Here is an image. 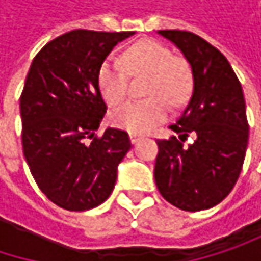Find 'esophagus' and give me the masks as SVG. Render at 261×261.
<instances>
[{"label":"esophagus","mask_w":261,"mask_h":261,"mask_svg":"<svg viewBox=\"0 0 261 261\" xmlns=\"http://www.w3.org/2000/svg\"><path fill=\"white\" fill-rule=\"evenodd\" d=\"M140 139H142V136H140V134H133V133L130 134L131 143H137V142H139Z\"/></svg>","instance_id":"obj_1"}]
</instances>
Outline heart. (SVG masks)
<instances>
[{"mask_svg": "<svg viewBox=\"0 0 261 261\" xmlns=\"http://www.w3.org/2000/svg\"><path fill=\"white\" fill-rule=\"evenodd\" d=\"M122 66L106 60L98 71L99 90L109 106H118L127 96L128 77L149 74L146 95L142 101H130L112 112L110 121L115 127L142 134L151 131L165 121L168 99L172 106L184 102L192 89V72L189 65L174 57L171 48L152 39H143L128 46L122 54Z\"/></svg>", "mask_w": 261, "mask_h": 261, "instance_id": "b5f03b06", "label": "heart"}]
</instances>
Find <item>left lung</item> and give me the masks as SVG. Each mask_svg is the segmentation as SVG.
<instances>
[{
	"mask_svg": "<svg viewBox=\"0 0 261 261\" xmlns=\"http://www.w3.org/2000/svg\"><path fill=\"white\" fill-rule=\"evenodd\" d=\"M187 60L193 90L171 128L180 139L157 140L154 178L162 196L186 212L207 210L219 204L240 175L248 121L240 81L224 54L202 37L181 30H160ZM195 134L192 145L182 142Z\"/></svg>",
	"mask_w": 261,
	"mask_h": 261,
	"instance_id": "1",
	"label": "left lung"
}]
</instances>
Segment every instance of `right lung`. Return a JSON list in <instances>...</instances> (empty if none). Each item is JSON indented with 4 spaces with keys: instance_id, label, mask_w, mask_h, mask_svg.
Returning a JSON list of instances; mask_svg holds the SVG:
<instances>
[{
    "instance_id": "right-lung-1",
    "label": "right lung",
    "mask_w": 261,
    "mask_h": 261,
    "mask_svg": "<svg viewBox=\"0 0 261 261\" xmlns=\"http://www.w3.org/2000/svg\"><path fill=\"white\" fill-rule=\"evenodd\" d=\"M133 34L74 30L46 43L30 66L21 95L24 155L39 189L65 210L102 204L130 151L125 131L95 133L107 110L99 66Z\"/></svg>"
}]
</instances>
